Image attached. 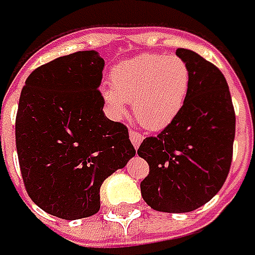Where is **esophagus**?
<instances>
[{"mask_svg":"<svg viewBox=\"0 0 255 255\" xmlns=\"http://www.w3.org/2000/svg\"><path fill=\"white\" fill-rule=\"evenodd\" d=\"M129 137H130V142H132L134 149H137L139 145L142 143V140H143V136L139 133V132H136V130H130L129 132Z\"/></svg>","mask_w":255,"mask_h":255,"instance_id":"obj_1","label":"esophagus"}]
</instances>
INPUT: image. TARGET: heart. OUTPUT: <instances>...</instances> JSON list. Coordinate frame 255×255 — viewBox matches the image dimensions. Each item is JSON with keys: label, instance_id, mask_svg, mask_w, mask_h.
<instances>
[{"label": "heart", "instance_id": "heart-1", "mask_svg": "<svg viewBox=\"0 0 255 255\" xmlns=\"http://www.w3.org/2000/svg\"><path fill=\"white\" fill-rule=\"evenodd\" d=\"M191 79V69L184 58L139 54L112 69V87H103L102 97L119 118L126 115V103H132L137 123L146 130L158 132L184 109Z\"/></svg>", "mask_w": 255, "mask_h": 255}]
</instances>
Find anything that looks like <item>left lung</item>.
I'll list each match as a JSON object with an SVG mask.
<instances>
[{
  "instance_id": "1",
  "label": "left lung",
  "mask_w": 255,
  "mask_h": 255,
  "mask_svg": "<svg viewBox=\"0 0 255 255\" xmlns=\"http://www.w3.org/2000/svg\"><path fill=\"white\" fill-rule=\"evenodd\" d=\"M191 69V90L176 119L143 139L137 155L149 163L142 198L162 212H191L217 195L225 182L236 137L230 89L218 67L192 50L178 48Z\"/></svg>"
}]
</instances>
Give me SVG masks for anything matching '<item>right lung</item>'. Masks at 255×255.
Segmentation results:
<instances>
[{
  "mask_svg": "<svg viewBox=\"0 0 255 255\" xmlns=\"http://www.w3.org/2000/svg\"><path fill=\"white\" fill-rule=\"evenodd\" d=\"M105 60L95 50L35 69L21 90L15 143L34 204L63 220L100 210V186L136 150L128 128L105 116L99 92Z\"/></svg>",
  "mask_w": 255,
  "mask_h": 255,
  "instance_id": "right-lung-1",
  "label": "right lung"
}]
</instances>
